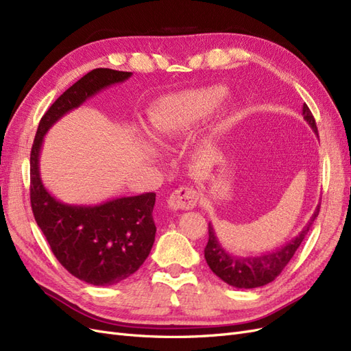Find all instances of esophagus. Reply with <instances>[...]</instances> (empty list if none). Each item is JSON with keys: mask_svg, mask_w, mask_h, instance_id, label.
I'll use <instances>...</instances> for the list:
<instances>
[{"mask_svg": "<svg viewBox=\"0 0 351 351\" xmlns=\"http://www.w3.org/2000/svg\"><path fill=\"white\" fill-rule=\"evenodd\" d=\"M199 195L195 189L192 187H178L177 190L169 195L167 204L171 210L178 209H192L197 204Z\"/></svg>", "mask_w": 351, "mask_h": 351, "instance_id": "obj_1", "label": "esophagus"}]
</instances>
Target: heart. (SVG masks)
<instances>
[{
    "label": "heart",
    "mask_w": 351,
    "mask_h": 351,
    "mask_svg": "<svg viewBox=\"0 0 351 351\" xmlns=\"http://www.w3.org/2000/svg\"><path fill=\"white\" fill-rule=\"evenodd\" d=\"M228 89L224 84H212L162 97L149 110L154 136L159 142H165L189 132L215 112L226 101ZM139 137L142 143H146L145 132H141Z\"/></svg>",
    "instance_id": "heart-1"
}]
</instances>
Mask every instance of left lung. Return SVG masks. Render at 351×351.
I'll return each instance as SVG.
<instances>
[{"label":"left lung","instance_id":"8db88e82","mask_svg":"<svg viewBox=\"0 0 351 351\" xmlns=\"http://www.w3.org/2000/svg\"><path fill=\"white\" fill-rule=\"evenodd\" d=\"M303 119L312 127V130L317 136V127L309 107L303 105ZM321 204L316 206L309 222L293 240L285 243L284 246L267 252L256 256H232L218 240L217 232L209 222V239L205 247V259L210 271L217 277L236 289H256V287L267 285L272 282L285 268V265L291 261L295 250L299 249L303 239L306 237L309 228L312 227L315 218L319 214Z\"/></svg>","mask_w":351,"mask_h":351}]
</instances>
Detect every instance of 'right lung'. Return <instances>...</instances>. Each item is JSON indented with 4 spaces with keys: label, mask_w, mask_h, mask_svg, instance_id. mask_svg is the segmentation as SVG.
I'll use <instances>...</instances> for the list:
<instances>
[{
    "label": "right lung",
    "mask_w": 351,
    "mask_h": 351,
    "mask_svg": "<svg viewBox=\"0 0 351 351\" xmlns=\"http://www.w3.org/2000/svg\"><path fill=\"white\" fill-rule=\"evenodd\" d=\"M130 71L95 69L70 86L42 117L30 152V204L52 253L74 277L99 287L129 278L149 256L156 227L155 193L114 197L97 205H70L52 196L39 171L44 136L60 119Z\"/></svg>",
    "instance_id": "right-lung-1"
}]
</instances>
